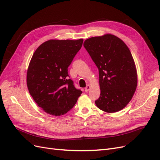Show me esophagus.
I'll list each match as a JSON object with an SVG mask.
<instances>
[{"mask_svg":"<svg viewBox=\"0 0 160 160\" xmlns=\"http://www.w3.org/2000/svg\"><path fill=\"white\" fill-rule=\"evenodd\" d=\"M90 88H91V86H90L89 85H88L86 86V88H85V92L89 91V90L90 89Z\"/></svg>","mask_w":160,"mask_h":160,"instance_id":"obj_1","label":"esophagus"}]
</instances>
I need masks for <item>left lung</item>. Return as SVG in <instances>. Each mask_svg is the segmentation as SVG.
Segmentation results:
<instances>
[{
	"label": "left lung",
	"instance_id": "obj_1",
	"mask_svg": "<svg viewBox=\"0 0 160 160\" xmlns=\"http://www.w3.org/2000/svg\"><path fill=\"white\" fill-rule=\"evenodd\" d=\"M83 45L99 69L101 93L95 101L97 107L107 113L122 110L138 85L136 67L129 48L111 34L88 38Z\"/></svg>",
	"mask_w": 160,
	"mask_h": 160
}]
</instances>
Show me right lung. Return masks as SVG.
Here are the masks:
<instances>
[{
  "label": "right lung",
  "mask_w": 160,
  "mask_h": 160,
  "mask_svg": "<svg viewBox=\"0 0 160 160\" xmlns=\"http://www.w3.org/2000/svg\"><path fill=\"white\" fill-rule=\"evenodd\" d=\"M83 39H51L33 53L27 73L28 91L47 113L60 116L77 103L82 91L69 79L68 67L82 47Z\"/></svg>",
  "instance_id": "add662e5"
}]
</instances>
